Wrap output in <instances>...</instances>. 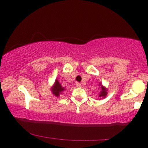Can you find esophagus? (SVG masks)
<instances>
[{
	"mask_svg": "<svg viewBox=\"0 0 148 148\" xmlns=\"http://www.w3.org/2000/svg\"><path fill=\"white\" fill-rule=\"evenodd\" d=\"M76 86L78 88H81V84L80 83H76Z\"/></svg>",
	"mask_w": 148,
	"mask_h": 148,
	"instance_id": "34e87169",
	"label": "esophagus"
}]
</instances>
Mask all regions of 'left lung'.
I'll use <instances>...</instances> for the list:
<instances>
[{
	"instance_id": "8db88e82",
	"label": "left lung",
	"mask_w": 148,
	"mask_h": 148,
	"mask_svg": "<svg viewBox=\"0 0 148 148\" xmlns=\"http://www.w3.org/2000/svg\"><path fill=\"white\" fill-rule=\"evenodd\" d=\"M99 86H100V90H101V91H100L99 92V97H101V98H104L107 95V89L106 88H104L102 85L99 84Z\"/></svg>"
}]
</instances>
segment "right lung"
Segmentation results:
<instances>
[{
	"label": "right lung",
	"instance_id": "obj_1",
	"mask_svg": "<svg viewBox=\"0 0 148 148\" xmlns=\"http://www.w3.org/2000/svg\"><path fill=\"white\" fill-rule=\"evenodd\" d=\"M64 88L61 86V84L59 83L58 80H56L55 84H54L53 87L51 88V92L56 97H59L60 94H62V92L64 90Z\"/></svg>",
	"mask_w": 148,
	"mask_h": 148
}]
</instances>
